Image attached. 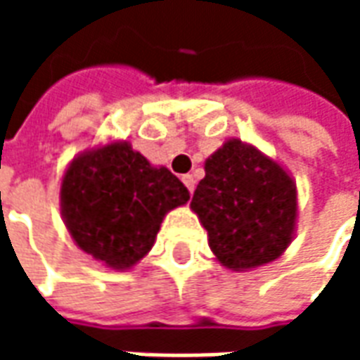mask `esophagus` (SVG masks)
<instances>
[{
    "mask_svg": "<svg viewBox=\"0 0 360 360\" xmlns=\"http://www.w3.org/2000/svg\"><path fill=\"white\" fill-rule=\"evenodd\" d=\"M181 181L185 183V187H187V191L193 195V191H195V179H193V175H183L181 177Z\"/></svg>",
    "mask_w": 360,
    "mask_h": 360,
    "instance_id": "obj_1",
    "label": "esophagus"
}]
</instances>
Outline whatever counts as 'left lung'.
I'll return each instance as SVG.
<instances>
[{"instance_id": "left-lung-1", "label": "left lung", "mask_w": 360, "mask_h": 360, "mask_svg": "<svg viewBox=\"0 0 360 360\" xmlns=\"http://www.w3.org/2000/svg\"><path fill=\"white\" fill-rule=\"evenodd\" d=\"M191 208L219 264L247 271L279 258L297 226V185L257 146L229 139L204 164Z\"/></svg>"}]
</instances>
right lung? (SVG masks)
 <instances>
[{"mask_svg":"<svg viewBox=\"0 0 360 360\" xmlns=\"http://www.w3.org/2000/svg\"><path fill=\"white\" fill-rule=\"evenodd\" d=\"M191 198L164 165L127 141L81 152L63 173L59 206L77 247L113 270H131L154 247L165 214Z\"/></svg>","mask_w":360,"mask_h":360,"instance_id":"add662e5","label":"right lung"}]
</instances>
